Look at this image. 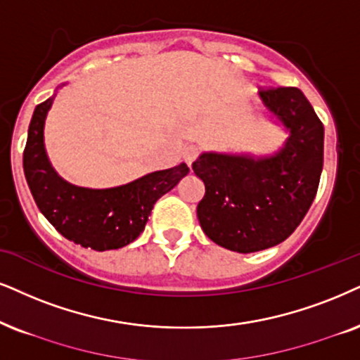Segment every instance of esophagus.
I'll use <instances>...</instances> for the list:
<instances>
[{
  "label": "esophagus",
  "instance_id": "obj_1",
  "mask_svg": "<svg viewBox=\"0 0 360 360\" xmlns=\"http://www.w3.org/2000/svg\"><path fill=\"white\" fill-rule=\"evenodd\" d=\"M198 156H199V148L194 146V144H191V146H188L183 151V159H184L186 165H188V166L193 165Z\"/></svg>",
  "mask_w": 360,
  "mask_h": 360
}]
</instances>
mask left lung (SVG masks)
Here are the masks:
<instances>
[{
  "label": "left lung",
  "mask_w": 360,
  "mask_h": 360,
  "mask_svg": "<svg viewBox=\"0 0 360 360\" xmlns=\"http://www.w3.org/2000/svg\"><path fill=\"white\" fill-rule=\"evenodd\" d=\"M271 120L288 133L272 154L201 153L194 174L206 193L198 219L212 243L249 254L281 244L316 198L324 161V126L297 88L259 91Z\"/></svg>",
  "instance_id": "obj_1"
}]
</instances>
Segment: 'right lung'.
Here are the masks:
<instances>
[{
  "instance_id": "1",
  "label": "right lung",
  "mask_w": 360,
  "mask_h": 360,
  "mask_svg": "<svg viewBox=\"0 0 360 360\" xmlns=\"http://www.w3.org/2000/svg\"><path fill=\"white\" fill-rule=\"evenodd\" d=\"M54 96L36 106L22 154V169L36 206L72 243L94 251L124 248L138 239L158 199L188 176L189 167L181 162L106 189L68 183L54 171L44 148V121Z\"/></svg>"
}]
</instances>
